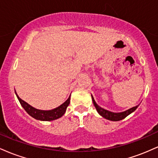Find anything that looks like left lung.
<instances>
[{"instance_id":"1","label":"left lung","mask_w":158,"mask_h":158,"mask_svg":"<svg viewBox=\"0 0 158 158\" xmlns=\"http://www.w3.org/2000/svg\"><path fill=\"white\" fill-rule=\"evenodd\" d=\"M91 97H92V95H91ZM92 100H93L94 105V106H95L96 109H97V110L98 111V113L100 114L102 117H104V118L108 119V120H111V121L122 120L123 119L126 118L127 116L129 115V114H131L133 111H135V110L137 108V107H138V106L133 107V108H130V109L127 110L124 112H121V113H114V112L108 111V110H105L104 108H102L101 107H99L97 104V103H96L93 97H92Z\"/></svg>"}]
</instances>
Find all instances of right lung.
I'll list each match as a JSON object with an SVG mask.
<instances>
[{"label":"right lung","mask_w":158,"mask_h":158,"mask_svg":"<svg viewBox=\"0 0 158 158\" xmlns=\"http://www.w3.org/2000/svg\"><path fill=\"white\" fill-rule=\"evenodd\" d=\"M16 96H17L20 103H21V106L23 107V109L26 110L27 113L30 114L31 117H33V118L43 121L54 120V119H59L61 117H62L64 114L65 111H66V109L69 106V104H70V96L68 99H67L62 105H61L60 106L55 108V109H52L51 110H41L32 108V107L30 106V105L27 104L26 102L22 100V99L17 95V94H16Z\"/></svg>","instance_id":"obj_1"}]
</instances>
